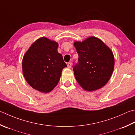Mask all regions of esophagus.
<instances>
[{
	"mask_svg": "<svg viewBox=\"0 0 135 135\" xmlns=\"http://www.w3.org/2000/svg\"><path fill=\"white\" fill-rule=\"evenodd\" d=\"M67 67H68V68H71V67H72V64H71V62H68V63Z\"/></svg>",
	"mask_w": 135,
	"mask_h": 135,
	"instance_id": "1",
	"label": "esophagus"
}]
</instances>
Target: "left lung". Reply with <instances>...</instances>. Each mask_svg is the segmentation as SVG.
<instances>
[{"label": "left lung", "instance_id": "8db88e82", "mask_svg": "<svg viewBox=\"0 0 135 135\" xmlns=\"http://www.w3.org/2000/svg\"><path fill=\"white\" fill-rule=\"evenodd\" d=\"M78 62L73 66L78 83L87 91L102 88L111 76L114 68L113 52L104 42L95 37L74 43Z\"/></svg>", "mask_w": 135, "mask_h": 135}]
</instances>
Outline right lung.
I'll use <instances>...</instances> for the list:
<instances>
[{"instance_id":"obj_1","label":"right lung","mask_w":135,"mask_h":135,"mask_svg":"<svg viewBox=\"0 0 135 135\" xmlns=\"http://www.w3.org/2000/svg\"><path fill=\"white\" fill-rule=\"evenodd\" d=\"M58 47L57 42L41 37L24 55L23 75L29 85L40 92H51L59 83L62 69L67 67Z\"/></svg>"}]
</instances>
